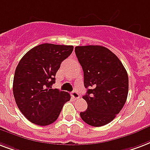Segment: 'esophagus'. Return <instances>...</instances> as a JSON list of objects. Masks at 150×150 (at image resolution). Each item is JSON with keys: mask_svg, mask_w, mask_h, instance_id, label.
<instances>
[{"mask_svg": "<svg viewBox=\"0 0 150 150\" xmlns=\"http://www.w3.org/2000/svg\"><path fill=\"white\" fill-rule=\"evenodd\" d=\"M71 98H73V99H75V100H77V99H79V98H80L79 94L75 91V90H74V91H72L71 92Z\"/></svg>", "mask_w": 150, "mask_h": 150, "instance_id": "1", "label": "esophagus"}]
</instances>
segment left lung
<instances>
[{
    "label": "left lung",
    "mask_w": 150,
    "mask_h": 150,
    "mask_svg": "<svg viewBox=\"0 0 150 150\" xmlns=\"http://www.w3.org/2000/svg\"><path fill=\"white\" fill-rule=\"evenodd\" d=\"M75 52L87 89L83 96L87 109L80 112V116L90 126L106 125L115 119L127 100V72L118 57L104 46H76Z\"/></svg>",
    "instance_id": "8db88e82"
}]
</instances>
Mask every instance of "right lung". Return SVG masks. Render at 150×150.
<instances>
[{
    "instance_id": "add662e5",
    "label": "right lung",
    "mask_w": 150,
    "mask_h": 150,
    "mask_svg": "<svg viewBox=\"0 0 150 150\" xmlns=\"http://www.w3.org/2000/svg\"><path fill=\"white\" fill-rule=\"evenodd\" d=\"M72 45L45 43L29 50L17 65L13 95L18 108L31 123L47 126L57 120L70 94L52 89L63 60L73 51Z\"/></svg>"
}]
</instances>
